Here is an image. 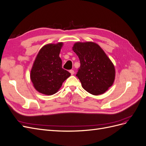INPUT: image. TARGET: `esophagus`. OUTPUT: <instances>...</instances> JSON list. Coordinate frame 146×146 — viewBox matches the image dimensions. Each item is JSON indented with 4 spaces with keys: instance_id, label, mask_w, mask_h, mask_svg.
<instances>
[{
    "instance_id": "obj_1",
    "label": "esophagus",
    "mask_w": 146,
    "mask_h": 146,
    "mask_svg": "<svg viewBox=\"0 0 146 146\" xmlns=\"http://www.w3.org/2000/svg\"><path fill=\"white\" fill-rule=\"evenodd\" d=\"M69 72H70V74H71V75H73V74H74V70H72V69L70 70H69Z\"/></svg>"
}]
</instances>
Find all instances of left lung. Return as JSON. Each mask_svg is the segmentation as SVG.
Wrapping results in <instances>:
<instances>
[{"instance_id": "obj_1", "label": "left lung", "mask_w": 146, "mask_h": 146, "mask_svg": "<svg viewBox=\"0 0 146 146\" xmlns=\"http://www.w3.org/2000/svg\"><path fill=\"white\" fill-rule=\"evenodd\" d=\"M72 50L80 60L76 76L83 89L93 95L104 93L115 78V69L111 60L94 42H77Z\"/></svg>"}]
</instances>
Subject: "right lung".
I'll use <instances>...</instances> for the list:
<instances>
[{"label": "right lung", "instance_id": "right-lung-1", "mask_svg": "<svg viewBox=\"0 0 146 146\" xmlns=\"http://www.w3.org/2000/svg\"><path fill=\"white\" fill-rule=\"evenodd\" d=\"M62 42L48 44L38 54L31 70L30 78L35 89L46 95H52L58 91L70 73L62 68L59 56Z\"/></svg>", "mask_w": 146, "mask_h": 146}]
</instances>
